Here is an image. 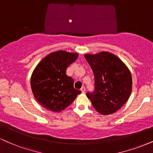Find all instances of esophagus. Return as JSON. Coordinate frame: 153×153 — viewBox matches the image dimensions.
Returning <instances> with one entry per match:
<instances>
[{
    "label": "esophagus",
    "instance_id": "1",
    "mask_svg": "<svg viewBox=\"0 0 153 153\" xmlns=\"http://www.w3.org/2000/svg\"><path fill=\"white\" fill-rule=\"evenodd\" d=\"M80 91H81L82 93H85V87H82L81 89H80Z\"/></svg>",
    "mask_w": 153,
    "mask_h": 153
}]
</instances>
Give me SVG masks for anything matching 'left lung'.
I'll return each instance as SVG.
<instances>
[{
    "label": "left lung",
    "instance_id": "obj_1",
    "mask_svg": "<svg viewBox=\"0 0 153 153\" xmlns=\"http://www.w3.org/2000/svg\"><path fill=\"white\" fill-rule=\"evenodd\" d=\"M95 77V91L87 93L93 106L102 115L120 109L131 94L132 80L130 70L118 57L103 51L85 55Z\"/></svg>",
    "mask_w": 153,
    "mask_h": 153
}]
</instances>
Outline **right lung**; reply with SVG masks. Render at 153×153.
<instances>
[{"label":"right lung","mask_w":153,"mask_h":153,"mask_svg":"<svg viewBox=\"0 0 153 153\" xmlns=\"http://www.w3.org/2000/svg\"><path fill=\"white\" fill-rule=\"evenodd\" d=\"M78 53L58 51L51 53L35 68L30 86L36 100L50 111L58 113L68 108L81 91L73 87V79L66 69L77 60Z\"/></svg>","instance_id":"right-lung-1"}]
</instances>
